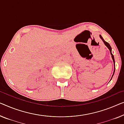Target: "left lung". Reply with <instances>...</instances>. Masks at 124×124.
<instances>
[{
	"mask_svg": "<svg viewBox=\"0 0 124 124\" xmlns=\"http://www.w3.org/2000/svg\"><path fill=\"white\" fill-rule=\"evenodd\" d=\"M100 38L101 39H102V40L103 42V43L105 44V45L106 46V47L108 48V49H109V51H110V54H111V55L112 59V60H113V62H114V71L113 75H112L111 78V80H110V81H111V80L112 78V77H113L114 75V73H115V59H114V55L112 54V49H111V46H110V45L109 44V43H108V42L105 41V40L104 39H103V38L102 37V36H101V35H100Z\"/></svg>",
	"mask_w": 124,
	"mask_h": 124,
	"instance_id": "left-lung-1",
	"label": "left lung"
}]
</instances>
